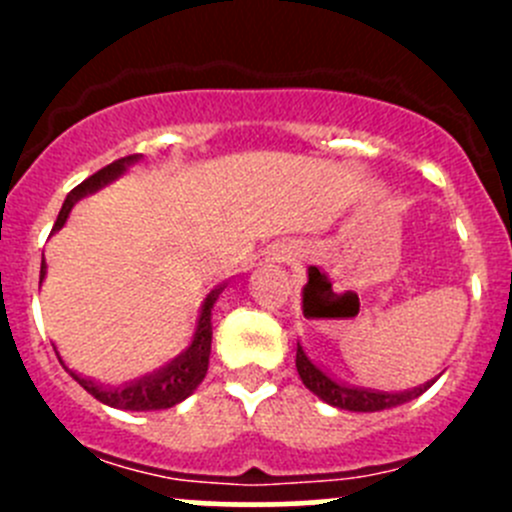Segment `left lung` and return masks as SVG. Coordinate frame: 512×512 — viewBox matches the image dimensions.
Wrapping results in <instances>:
<instances>
[{"label":"left lung","mask_w":512,"mask_h":512,"mask_svg":"<svg viewBox=\"0 0 512 512\" xmlns=\"http://www.w3.org/2000/svg\"><path fill=\"white\" fill-rule=\"evenodd\" d=\"M297 371L302 384L307 386L312 394H317L319 399L327 401L329 406H337L344 411H361V414H369V411H384L391 406L406 404V401L416 399L423 391L431 389L433 381H426L423 386L411 391H399V394H389V391H374V389H359V386H347L337 384L332 376L324 374L317 364H312L304 349L297 344Z\"/></svg>","instance_id":"8db88e82"}]
</instances>
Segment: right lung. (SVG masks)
<instances>
[{"mask_svg":"<svg viewBox=\"0 0 512 512\" xmlns=\"http://www.w3.org/2000/svg\"><path fill=\"white\" fill-rule=\"evenodd\" d=\"M136 160H138V156H126V158L113 160L111 165H106V168H101L98 173L91 175V178H86L84 183L76 185V188L66 195L64 205H61L59 218H56L54 230L51 232H56L64 227L66 218H69V213H71V208H74L76 200H81L84 195H89V193H96L98 188H103L106 183H111L113 178H118V175H121L128 165L136 163ZM44 275H46V265L41 262L39 282L44 280ZM220 292H223V287L213 289V292L208 294V299H205L203 312H200V319H198V329H195L193 344H190L183 354L175 356L170 364H165L163 369H158L156 374H148V376H143V379L131 381V384L116 386V389H103V386L94 384V381H89V379H84V376L69 371L66 366L64 369L69 371V374L74 376V379L79 381V384L84 386V389L89 391L94 399H98L101 404H106V406H113V409H123V411L170 409V406H175V404H180L183 399H188V396L198 389L200 381L205 379V374H208L210 342H213V324H210V312H213V304H215V299H218Z\"/></svg>","mask_w":512,"mask_h":512,"instance_id":"add662e5","label":"right lung"}]
</instances>
